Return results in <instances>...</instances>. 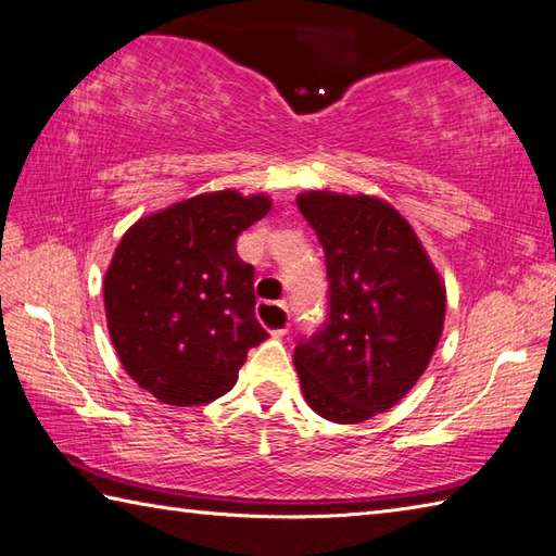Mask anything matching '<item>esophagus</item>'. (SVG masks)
<instances>
[{"mask_svg":"<svg viewBox=\"0 0 556 556\" xmlns=\"http://www.w3.org/2000/svg\"><path fill=\"white\" fill-rule=\"evenodd\" d=\"M268 307H278L282 314H286V324H282L280 328H274V331H270V336L282 338V336H286V333L290 331V312H288L286 304H268Z\"/></svg>","mask_w":556,"mask_h":556,"instance_id":"esophagus-1","label":"esophagus"}]
</instances>
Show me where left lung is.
<instances>
[{
  "mask_svg": "<svg viewBox=\"0 0 556 556\" xmlns=\"http://www.w3.org/2000/svg\"><path fill=\"white\" fill-rule=\"evenodd\" d=\"M298 206L328 276L326 324L292 355L304 401L324 420L365 422L425 374L444 331L446 288L389 201L304 191Z\"/></svg>",
  "mask_w": 556,
  "mask_h": 556,
  "instance_id": "8db88e82",
  "label": "left lung"
}]
</instances>
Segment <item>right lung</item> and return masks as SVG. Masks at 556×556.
<instances>
[{
    "label": "right lung",
    "mask_w": 556,
    "mask_h": 556,
    "mask_svg": "<svg viewBox=\"0 0 556 556\" xmlns=\"http://www.w3.org/2000/svg\"><path fill=\"white\" fill-rule=\"evenodd\" d=\"M270 211L266 194L208 191L136 220L103 280L112 345L124 371L167 405L228 393L247 350L268 333L254 316V266L242 230Z\"/></svg>",
    "instance_id": "1"
}]
</instances>
